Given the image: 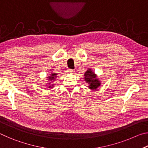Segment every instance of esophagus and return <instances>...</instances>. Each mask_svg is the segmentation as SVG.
Listing matches in <instances>:
<instances>
[{
  "instance_id": "1",
  "label": "esophagus",
  "mask_w": 148,
  "mask_h": 148,
  "mask_svg": "<svg viewBox=\"0 0 148 148\" xmlns=\"http://www.w3.org/2000/svg\"><path fill=\"white\" fill-rule=\"evenodd\" d=\"M67 72H69V73L73 74V73H74L75 71H74V70H72V69H68V71H67Z\"/></svg>"
}]
</instances>
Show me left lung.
<instances>
[{
    "mask_svg": "<svg viewBox=\"0 0 148 148\" xmlns=\"http://www.w3.org/2000/svg\"><path fill=\"white\" fill-rule=\"evenodd\" d=\"M85 80L87 83L89 84V87L91 89H96L97 87L100 86V82L96 78V75L93 73V72L91 71V69L87 70L86 72H85Z\"/></svg>",
    "mask_w": 148,
    "mask_h": 148,
    "instance_id": "1",
    "label": "left lung"
}]
</instances>
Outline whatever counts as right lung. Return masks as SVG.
Wrapping results in <instances>:
<instances>
[{"label": "right lung", "instance_id": "add662e5", "mask_svg": "<svg viewBox=\"0 0 148 148\" xmlns=\"http://www.w3.org/2000/svg\"><path fill=\"white\" fill-rule=\"evenodd\" d=\"M57 74H51V76H49V79H51V80H53V79H55V77H56L57 76ZM49 87H51V86H49Z\"/></svg>", "mask_w": 148, "mask_h": 148}]
</instances>
